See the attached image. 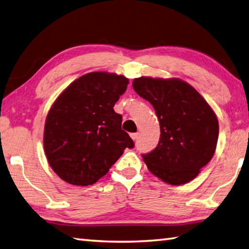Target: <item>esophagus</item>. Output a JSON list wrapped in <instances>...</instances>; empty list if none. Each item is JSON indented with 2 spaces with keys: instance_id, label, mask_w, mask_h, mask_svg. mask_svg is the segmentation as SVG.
I'll use <instances>...</instances> for the list:
<instances>
[{
  "instance_id": "1",
  "label": "esophagus",
  "mask_w": 249,
  "mask_h": 249,
  "mask_svg": "<svg viewBox=\"0 0 249 249\" xmlns=\"http://www.w3.org/2000/svg\"><path fill=\"white\" fill-rule=\"evenodd\" d=\"M130 138L133 139L134 141H136L138 139V134L137 133H133V134H130Z\"/></svg>"
}]
</instances>
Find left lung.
I'll return each instance as SVG.
<instances>
[{"label": "left lung", "instance_id": "obj_1", "mask_svg": "<svg viewBox=\"0 0 249 249\" xmlns=\"http://www.w3.org/2000/svg\"><path fill=\"white\" fill-rule=\"evenodd\" d=\"M133 87L153 106L160 122L158 147L142 155L150 173L172 186L196 178L217 147L219 123L212 107L193 86L176 77L140 76Z\"/></svg>", "mask_w": 249, "mask_h": 249}]
</instances>
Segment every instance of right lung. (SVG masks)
Listing matches in <instances>:
<instances>
[{"instance_id": "right-lung-1", "label": "right lung", "mask_w": 249, "mask_h": 249, "mask_svg": "<svg viewBox=\"0 0 249 249\" xmlns=\"http://www.w3.org/2000/svg\"><path fill=\"white\" fill-rule=\"evenodd\" d=\"M124 75L89 72L62 90L48 111L44 152L63 181L91 186L109 172L134 142L122 129L113 107L128 85Z\"/></svg>"}]
</instances>
